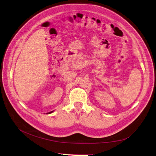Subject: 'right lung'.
I'll return each instance as SVG.
<instances>
[{"label":"right lung","instance_id":"add662e5","mask_svg":"<svg viewBox=\"0 0 156 156\" xmlns=\"http://www.w3.org/2000/svg\"><path fill=\"white\" fill-rule=\"evenodd\" d=\"M53 112V111H51V112H49V114H50V113H51V112Z\"/></svg>","mask_w":156,"mask_h":156}]
</instances>
